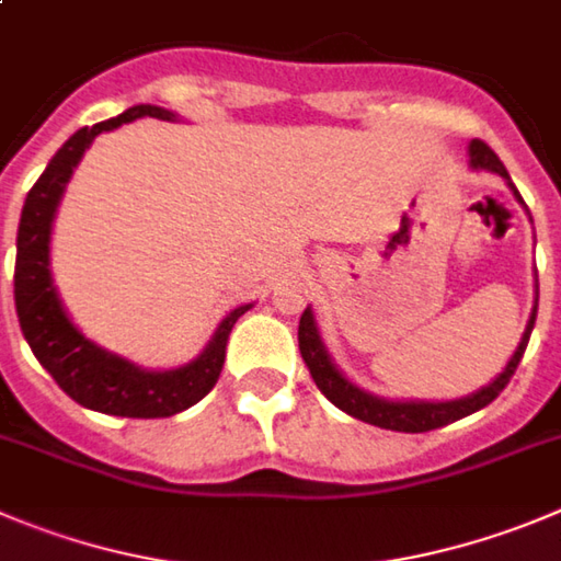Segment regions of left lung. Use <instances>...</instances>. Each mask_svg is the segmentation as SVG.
<instances>
[{
	"mask_svg": "<svg viewBox=\"0 0 561 561\" xmlns=\"http://www.w3.org/2000/svg\"><path fill=\"white\" fill-rule=\"evenodd\" d=\"M470 165H473V169H484L504 176L506 185H510L512 193L517 196V202L526 204L520 193H517V187L512 185L510 174H506L504 169V162L499 160V154H495L484 140H470ZM534 321H537V298H534V310L526 323V332H523L520 337V345L515 348L510 363H506L504 374H499V379L490 381L486 387H481V390L473 392V396H465V399H457V401H387V399H379V396H370V392L359 390L357 385H352V381L345 379V376L334 368L332 357H329L327 348H323L321 343V334H318L316 318H312L310 307L301 312V321H298V348H301V357H305L318 390H321L323 396L337 407V410L348 412L352 417L370 423V426L390 428V432L417 434V432H432V428L448 426V423L473 415V412L484 410L490 401L499 399V392L510 385L512 374H515L517 365H520L523 352H526V345H528V337H531Z\"/></svg>",
	"mask_w": 561,
	"mask_h": 561,
	"instance_id": "1",
	"label": "left lung"
}]
</instances>
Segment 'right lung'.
I'll use <instances>...</instances> for the list:
<instances>
[{
    "label": "right lung",
    "mask_w": 561,
    "mask_h": 561,
    "mask_svg": "<svg viewBox=\"0 0 561 561\" xmlns=\"http://www.w3.org/2000/svg\"><path fill=\"white\" fill-rule=\"evenodd\" d=\"M176 118L171 110L154 104H135L110 122L77 129L51 157L44 174L27 193L21 209L19 238H15V312L21 332L33 348L35 359L51 374L66 396L93 412L122 417H171L198 404L221 376L227 340L234 321L251 310V305L229 312L216 329L209 345L193 363L174 370H144L129 359L104 352L68 321L49 271V234L66 182L75 174L77 162L99 133L122 127L135 118Z\"/></svg>",
    "instance_id": "right-lung-1"
}]
</instances>
